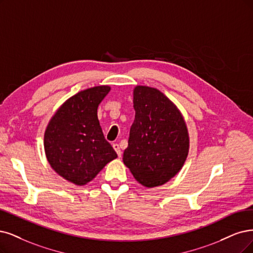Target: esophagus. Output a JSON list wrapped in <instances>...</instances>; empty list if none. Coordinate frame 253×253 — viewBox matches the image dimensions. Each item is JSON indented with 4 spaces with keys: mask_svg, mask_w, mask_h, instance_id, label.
<instances>
[{
    "mask_svg": "<svg viewBox=\"0 0 253 253\" xmlns=\"http://www.w3.org/2000/svg\"><path fill=\"white\" fill-rule=\"evenodd\" d=\"M112 147H114V149H115V150H116V152H117L118 156H119V157H121V155H122V151H121V149H120V146H119V144L115 143L114 145H112Z\"/></svg>",
    "mask_w": 253,
    "mask_h": 253,
    "instance_id": "obj_1",
    "label": "esophagus"
}]
</instances>
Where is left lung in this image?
<instances>
[{
  "instance_id": "1",
  "label": "left lung",
  "mask_w": 253,
  "mask_h": 253,
  "mask_svg": "<svg viewBox=\"0 0 253 253\" xmlns=\"http://www.w3.org/2000/svg\"><path fill=\"white\" fill-rule=\"evenodd\" d=\"M135 119L123 162L148 188L162 185L180 171L189 153V134L180 111L162 91L149 86L133 90Z\"/></svg>"
}]
</instances>
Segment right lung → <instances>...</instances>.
<instances>
[{
  "label": "right lung",
  "mask_w": 253,
  "mask_h": 253,
  "mask_svg": "<svg viewBox=\"0 0 253 253\" xmlns=\"http://www.w3.org/2000/svg\"><path fill=\"white\" fill-rule=\"evenodd\" d=\"M109 86L82 90L65 101L44 132V151L56 173L77 185L95 178L117 158L100 126L97 109Z\"/></svg>",
  "instance_id": "right-lung-1"
}]
</instances>
